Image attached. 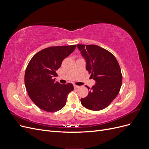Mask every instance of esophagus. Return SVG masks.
Instances as JSON below:
<instances>
[{
  "mask_svg": "<svg viewBox=\"0 0 149 149\" xmlns=\"http://www.w3.org/2000/svg\"><path fill=\"white\" fill-rule=\"evenodd\" d=\"M79 88V86H77V85H74V89H77V88Z\"/></svg>",
  "mask_w": 149,
  "mask_h": 149,
  "instance_id": "34e87169",
  "label": "esophagus"
}]
</instances>
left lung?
<instances>
[{
	"mask_svg": "<svg viewBox=\"0 0 149 149\" xmlns=\"http://www.w3.org/2000/svg\"><path fill=\"white\" fill-rule=\"evenodd\" d=\"M86 62V70L96 84L89 88L88 95L81 99V104L93 111L105 109L118 96L123 82L120 66L109 51L95 45H77Z\"/></svg>",
	"mask_w": 149,
	"mask_h": 149,
	"instance_id": "8db88e82",
	"label": "left lung"
}]
</instances>
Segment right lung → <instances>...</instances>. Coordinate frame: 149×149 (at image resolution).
<instances>
[{
    "label": "right lung",
    "instance_id": "obj_1",
    "mask_svg": "<svg viewBox=\"0 0 149 149\" xmlns=\"http://www.w3.org/2000/svg\"><path fill=\"white\" fill-rule=\"evenodd\" d=\"M76 45L50 47L40 51L30 60L25 73V85L36 106L47 112L61 109L68 94L74 89L71 83L61 84L55 81L56 71L65 58L76 48Z\"/></svg>",
    "mask_w": 149,
    "mask_h": 149
}]
</instances>
